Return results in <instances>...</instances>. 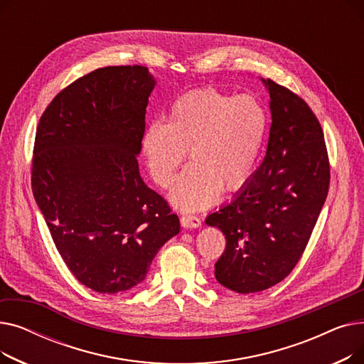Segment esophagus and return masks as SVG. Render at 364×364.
I'll return each instance as SVG.
<instances>
[{"instance_id": "obj_1", "label": "esophagus", "mask_w": 364, "mask_h": 364, "mask_svg": "<svg viewBox=\"0 0 364 364\" xmlns=\"http://www.w3.org/2000/svg\"><path fill=\"white\" fill-rule=\"evenodd\" d=\"M180 221H181V225L186 227V228H198V227L202 225L200 218H198L196 215H190V214L181 215Z\"/></svg>"}]
</instances>
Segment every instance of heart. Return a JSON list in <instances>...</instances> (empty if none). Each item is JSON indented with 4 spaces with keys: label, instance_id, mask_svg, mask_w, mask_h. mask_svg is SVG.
Returning a JSON list of instances; mask_svg holds the SVG:
<instances>
[{
    "label": "heart",
    "instance_id": "obj_1",
    "mask_svg": "<svg viewBox=\"0 0 364 364\" xmlns=\"http://www.w3.org/2000/svg\"><path fill=\"white\" fill-rule=\"evenodd\" d=\"M265 132V113L251 95H227L206 87L171 103L168 121H151L141 151L151 178L166 188L177 169L190 164L171 192L180 209L198 211L223 192L239 190L252 176Z\"/></svg>",
    "mask_w": 364,
    "mask_h": 364
}]
</instances>
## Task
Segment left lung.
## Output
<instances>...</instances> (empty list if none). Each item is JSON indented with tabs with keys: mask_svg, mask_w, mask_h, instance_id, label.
<instances>
[{
	"mask_svg": "<svg viewBox=\"0 0 364 364\" xmlns=\"http://www.w3.org/2000/svg\"><path fill=\"white\" fill-rule=\"evenodd\" d=\"M265 158L230 203L206 217L225 236L215 279L239 294L269 289L294 270L328 196L331 165L321 125L298 94L273 80Z\"/></svg>",
	"mask_w": 364,
	"mask_h": 364,
	"instance_id": "1",
	"label": "left lung"
}]
</instances>
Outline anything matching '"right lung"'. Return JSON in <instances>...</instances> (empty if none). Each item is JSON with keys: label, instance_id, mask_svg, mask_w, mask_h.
<instances>
[{"label": "right lung", "instance_id": "right-lung-1", "mask_svg": "<svg viewBox=\"0 0 364 364\" xmlns=\"http://www.w3.org/2000/svg\"><path fill=\"white\" fill-rule=\"evenodd\" d=\"M155 84L144 66L95 69L57 94L36 128L33 198L70 273L100 294L143 282L180 232L177 214L139 172Z\"/></svg>", "mask_w": 364, "mask_h": 364}]
</instances>
